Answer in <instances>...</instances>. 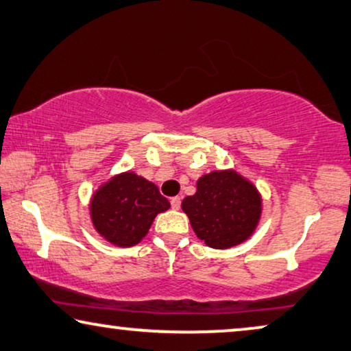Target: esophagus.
<instances>
[{"mask_svg": "<svg viewBox=\"0 0 351 351\" xmlns=\"http://www.w3.org/2000/svg\"><path fill=\"white\" fill-rule=\"evenodd\" d=\"M170 203H171V208H173V209H180V206H181V197H173L170 200Z\"/></svg>", "mask_w": 351, "mask_h": 351, "instance_id": "obj_1", "label": "esophagus"}]
</instances>
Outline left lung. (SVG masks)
Here are the masks:
<instances>
[{"label": "left lung", "instance_id": "obj_1", "mask_svg": "<svg viewBox=\"0 0 351 351\" xmlns=\"http://www.w3.org/2000/svg\"><path fill=\"white\" fill-rule=\"evenodd\" d=\"M193 232L214 249L233 247L257 227L261 198L255 187L234 171H213L197 182V192L181 203Z\"/></svg>", "mask_w": 351, "mask_h": 351}]
</instances>
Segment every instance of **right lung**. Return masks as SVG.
<instances>
[{"mask_svg":"<svg viewBox=\"0 0 351 351\" xmlns=\"http://www.w3.org/2000/svg\"><path fill=\"white\" fill-rule=\"evenodd\" d=\"M169 208L158 186L128 171L112 178L94 193L91 219L107 241L130 247L142 241L154 217Z\"/></svg>","mask_w":351,"mask_h":351,"instance_id":"1","label":"right lung"}]
</instances>
